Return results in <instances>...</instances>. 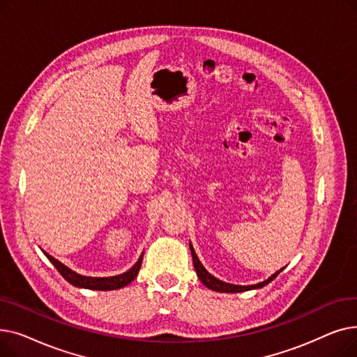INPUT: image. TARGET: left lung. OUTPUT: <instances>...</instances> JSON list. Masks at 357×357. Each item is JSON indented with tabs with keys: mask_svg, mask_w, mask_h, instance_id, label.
I'll list each match as a JSON object with an SVG mask.
<instances>
[{
	"mask_svg": "<svg viewBox=\"0 0 357 357\" xmlns=\"http://www.w3.org/2000/svg\"><path fill=\"white\" fill-rule=\"evenodd\" d=\"M190 249H191V255H192V261H194V268H195V271H197V275H198V278H199V280L201 282L207 287L208 289H213V291H217V292H231V294H236V292H245V291H250V289H259V288H261V287H265V285H268L269 282H272V280L284 271V268L282 269H279L276 273H273L271 278H268L266 280H264V282H259V284H256V285H245V287H241V285H233V284H227V282H222V280H220V279H217L215 276H213L207 269H205L204 266H202V264L199 261V259H198V256L195 255V252H194V248H192V245L190 243Z\"/></svg>",
	"mask_w": 357,
	"mask_h": 357,
	"instance_id": "obj_1",
	"label": "left lung"
}]
</instances>
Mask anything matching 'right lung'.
Masks as SVG:
<instances>
[{"instance_id":"obj_1","label":"right lung","mask_w":357,"mask_h":357,"mask_svg":"<svg viewBox=\"0 0 357 357\" xmlns=\"http://www.w3.org/2000/svg\"><path fill=\"white\" fill-rule=\"evenodd\" d=\"M43 253L46 255V257L52 261L53 266L58 269V272L68 280L70 285L78 287V288H85V289H96V291H112V289H120V288L128 285L131 280H135V278L137 276L140 266H142V260H143V255H142L135 264V266L121 275L108 276V278H92V276H84V275L73 272L72 269H69L68 266L61 264L58 259H54L53 256H50L46 252H43Z\"/></svg>"}]
</instances>
